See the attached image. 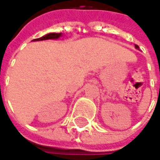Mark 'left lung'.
<instances>
[{"label": "left lung", "mask_w": 160, "mask_h": 160, "mask_svg": "<svg viewBox=\"0 0 160 160\" xmlns=\"http://www.w3.org/2000/svg\"><path fill=\"white\" fill-rule=\"evenodd\" d=\"M134 47H135V49H138V50H139V46H138V45H136V44H135V45H134Z\"/></svg>", "instance_id": "1"}]
</instances>
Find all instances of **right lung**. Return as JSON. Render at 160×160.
<instances>
[{
  "label": "right lung",
  "instance_id": "add662e5",
  "mask_svg": "<svg viewBox=\"0 0 160 160\" xmlns=\"http://www.w3.org/2000/svg\"><path fill=\"white\" fill-rule=\"evenodd\" d=\"M62 36V33H50V34H47L43 36H42L40 38H37V39H34L33 40L34 42L35 41H43V40H49V39H58L59 37Z\"/></svg>",
  "mask_w": 160,
  "mask_h": 160
}]
</instances>
